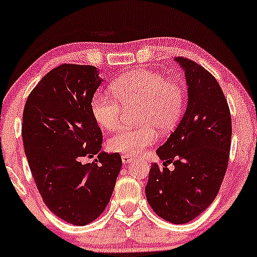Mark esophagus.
<instances>
[{
    "mask_svg": "<svg viewBox=\"0 0 257 257\" xmlns=\"http://www.w3.org/2000/svg\"><path fill=\"white\" fill-rule=\"evenodd\" d=\"M132 161H133V157H131V156H128V155H122V162H123V164L131 163Z\"/></svg>",
    "mask_w": 257,
    "mask_h": 257,
    "instance_id": "esophagus-1",
    "label": "esophagus"
}]
</instances>
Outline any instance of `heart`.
Segmentation results:
<instances>
[{
	"label": "heart",
	"mask_w": 257,
	"mask_h": 257,
	"mask_svg": "<svg viewBox=\"0 0 257 257\" xmlns=\"http://www.w3.org/2000/svg\"><path fill=\"white\" fill-rule=\"evenodd\" d=\"M113 98L95 94L90 100L91 116L100 128L113 131L122 118L123 108L137 107L135 119L140 126L123 129L110 138L108 150L138 156L157 140L156 129L170 132L179 122L185 107V90L178 82L162 73L139 70L125 73L110 85Z\"/></svg>",
	"instance_id": "1"
}]
</instances>
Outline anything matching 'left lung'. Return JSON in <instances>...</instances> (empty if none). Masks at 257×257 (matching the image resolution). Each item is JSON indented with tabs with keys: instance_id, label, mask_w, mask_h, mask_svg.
<instances>
[{
	"instance_id": "1",
	"label": "left lung",
	"mask_w": 257,
	"mask_h": 257,
	"mask_svg": "<svg viewBox=\"0 0 257 257\" xmlns=\"http://www.w3.org/2000/svg\"><path fill=\"white\" fill-rule=\"evenodd\" d=\"M174 60L185 71L187 107L175 131L156 151L164 168L152 164L145 192L156 214L180 225L196 219L219 193L228 164L232 122L214 76L186 58ZM170 163L173 171L166 168Z\"/></svg>"
}]
</instances>
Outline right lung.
I'll return each instance as SVG.
<instances>
[{
    "instance_id": "right-lung-1",
    "label": "right lung",
    "mask_w": 257,
    "mask_h": 257,
    "mask_svg": "<svg viewBox=\"0 0 257 257\" xmlns=\"http://www.w3.org/2000/svg\"><path fill=\"white\" fill-rule=\"evenodd\" d=\"M90 65L63 64L41 79L23 113V141L32 178L53 214L76 226L105 210L122 168L119 153L101 152L90 100L101 84ZM98 154L91 164L81 158Z\"/></svg>"
}]
</instances>
